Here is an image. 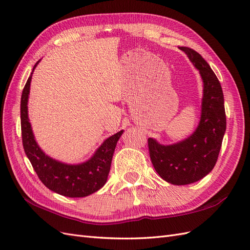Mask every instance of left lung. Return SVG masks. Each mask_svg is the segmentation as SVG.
<instances>
[{"mask_svg":"<svg viewBox=\"0 0 250 250\" xmlns=\"http://www.w3.org/2000/svg\"><path fill=\"white\" fill-rule=\"evenodd\" d=\"M180 49L202 78L200 120L194 133L176 144L162 145L154 138L147 139L155 170L163 180L174 185L197 182L211 172L226 131L224 96L216 74L195 50Z\"/></svg>","mask_w":250,"mask_h":250,"instance_id":"left-lung-1","label":"left lung"}]
</instances>
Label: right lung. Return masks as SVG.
<instances>
[{
    "label": "right lung",
    "mask_w": 250,
    "mask_h": 250,
    "mask_svg": "<svg viewBox=\"0 0 250 250\" xmlns=\"http://www.w3.org/2000/svg\"><path fill=\"white\" fill-rule=\"evenodd\" d=\"M39 62L40 61L34 65L21 98V125L25 153L40 180L50 190L70 198L87 197L101 189L108 180L113 154L124 130L106 138L94 154L83 162L70 165L48 156L35 140L28 117L31 78Z\"/></svg>",
    "instance_id": "obj_1"
}]
</instances>
